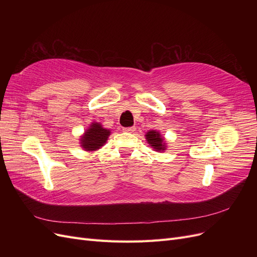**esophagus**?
Here are the masks:
<instances>
[{
  "mask_svg": "<svg viewBox=\"0 0 257 257\" xmlns=\"http://www.w3.org/2000/svg\"><path fill=\"white\" fill-rule=\"evenodd\" d=\"M135 131H136V127H135V126H132V127H124V128H123V132H125V133H134Z\"/></svg>",
  "mask_w": 257,
  "mask_h": 257,
  "instance_id": "34e87169",
  "label": "esophagus"
}]
</instances>
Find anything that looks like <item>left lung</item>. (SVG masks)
Segmentation results:
<instances>
[{"label":"left lung","instance_id":"obj_1","mask_svg":"<svg viewBox=\"0 0 257 257\" xmlns=\"http://www.w3.org/2000/svg\"><path fill=\"white\" fill-rule=\"evenodd\" d=\"M145 137L147 143L149 144V147H151L154 151L164 152L167 149L165 138L161 135L159 131L151 130L149 132H147Z\"/></svg>","mask_w":257,"mask_h":257}]
</instances>
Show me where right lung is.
I'll return each instance as SVG.
<instances>
[{"mask_svg":"<svg viewBox=\"0 0 257 257\" xmlns=\"http://www.w3.org/2000/svg\"><path fill=\"white\" fill-rule=\"evenodd\" d=\"M110 134V130L105 128L102 123L95 121L92 122L90 126L80 136V147L84 151L88 152L97 151L107 143V139Z\"/></svg>","mask_w":257,"mask_h":257,"instance_id":"obj_1","label":"right lung"}]
</instances>
